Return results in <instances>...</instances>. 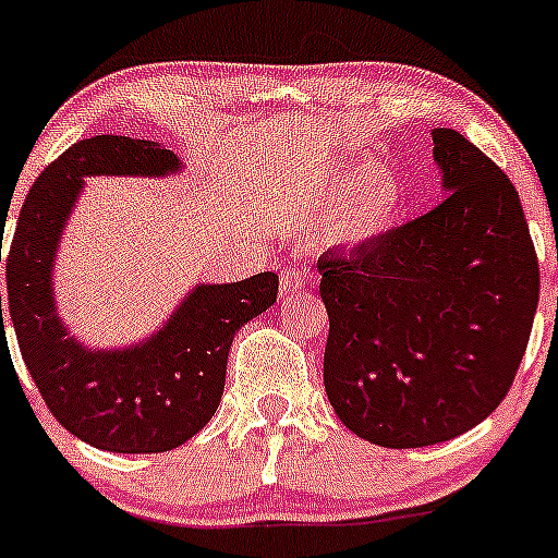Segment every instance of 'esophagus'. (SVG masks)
Returning <instances> with one entry per match:
<instances>
[{
    "label": "esophagus",
    "instance_id": "obj_1",
    "mask_svg": "<svg viewBox=\"0 0 558 558\" xmlns=\"http://www.w3.org/2000/svg\"><path fill=\"white\" fill-rule=\"evenodd\" d=\"M305 284H308V274L303 268H281V295H292Z\"/></svg>",
    "mask_w": 558,
    "mask_h": 558
}]
</instances>
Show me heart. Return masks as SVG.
Returning a JSON list of instances; mask_svg holds the SVG:
<instances>
[{
	"label": "heart",
	"instance_id": "obj_1",
	"mask_svg": "<svg viewBox=\"0 0 558 558\" xmlns=\"http://www.w3.org/2000/svg\"><path fill=\"white\" fill-rule=\"evenodd\" d=\"M404 183L377 161L359 159L332 175L322 194L325 236L335 244H364L393 229L404 209Z\"/></svg>",
	"mask_w": 558,
	"mask_h": 558
}]
</instances>
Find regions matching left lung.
<instances>
[{"instance_id":"8db88e82","label":"left lung","mask_w":558,"mask_h":558,"mask_svg":"<svg viewBox=\"0 0 558 558\" xmlns=\"http://www.w3.org/2000/svg\"><path fill=\"white\" fill-rule=\"evenodd\" d=\"M445 199L349 253L316 260L329 314L335 415L377 447L449 441L506 399L526 351L541 268L506 172L430 130Z\"/></svg>"}]
</instances>
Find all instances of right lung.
<instances>
[{"label": "right lung", "mask_w": 558, "mask_h": 558, "mask_svg": "<svg viewBox=\"0 0 558 558\" xmlns=\"http://www.w3.org/2000/svg\"><path fill=\"white\" fill-rule=\"evenodd\" d=\"M181 170V157L161 143L87 137L45 167L15 226L4 274L21 356L56 421L106 452H170L199 434L223 397L233 335L277 303L279 277L263 271L229 284H194L165 325L137 343L93 349L71 335L52 274L85 178Z\"/></svg>", "instance_id": "1"}]
</instances>
